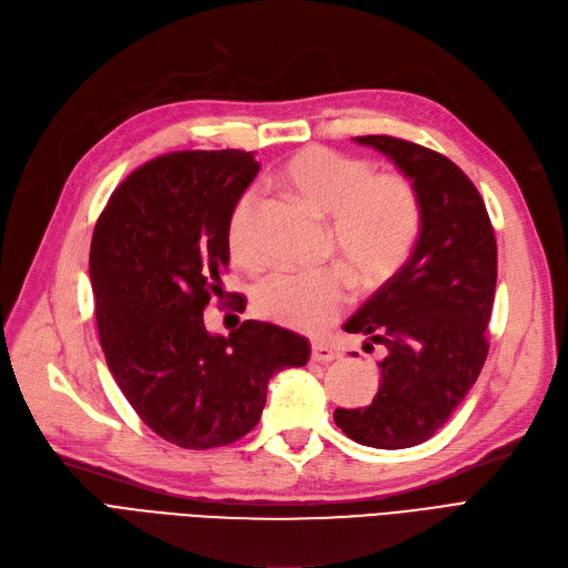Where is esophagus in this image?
<instances>
[{"mask_svg":"<svg viewBox=\"0 0 568 568\" xmlns=\"http://www.w3.org/2000/svg\"><path fill=\"white\" fill-rule=\"evenodd\" d=\"M338 357H341V352L331 343H322V341L312 343V359H315V362L324 364V362H334Z\"/></svg>","mask_w":568,"mask_h":568,"instance_id":"esophagus-1","label":"esophagus"}]
</instances>
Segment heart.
<instances>
[{"instance_id": "1", "label": "heart", "mask_w": 568, "mask_h": 568, "mask_svg": "<svg viewBox=\"0 0 568 568\" xmlns=\"http://www.w3.org/2000/svg\"><path fill=\"white\" fill-rule=\"evenodd\" d=\"M284 181L320 216L331 219V248L364 288L393 280L416 244L420 230L418 192L402 173H374L371 162L331 148H305L286 162ZM258 192L246 190L227 221L234 258L256 261L253 213ZM352 301L343 267L317 272H272L253 288L258 315L320 334Z\"/></svg>"}]
</instances>
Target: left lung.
<instances>
[{
  "instance_id": "obj_1",
  "label": "left lung",
  "mask_w": 568,
  "mask_h": 568,
  "mask_svg": "<svg viewBox=\"0 0 568 568\" xmlns=\"http://www.w3.org/2000/svg\"><path fill=\"white\" fill-rule=\"evenodd\" d=\"M387 154L420 200V234L408 261L345 322L364 347H385L378 395L336 408L357 444L408 448L427 442L470 393L488 355L498 248L481 194L444 154L393 135H357Z\"/></svg>"
}]
</instances>
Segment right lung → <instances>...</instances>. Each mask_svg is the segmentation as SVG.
<instances>
[{"instance_id":"obj_1","label":"right lung","mask_w":568,"mask_h":568,"mask_svg":"<svg viewBox=\"0 0 568 568\" xmlns=\"http://www.w3.org/2000/svg\"><path fill=\"white\" fill-rule=\"evenodd\" d=\"M258 169L242 150L162 154L112 192L93 230L110 374L152 433L181 448L242 439L261 420L267 381L310 359V343L282 326L246 320L219 336L204 324L230 263V213Z\"/></svg>"}]
</instances>
